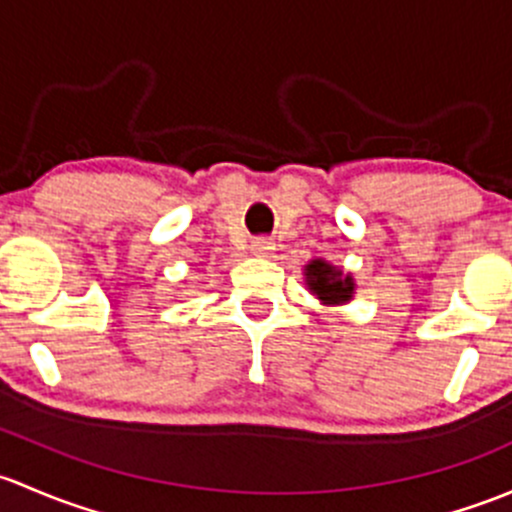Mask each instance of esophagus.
Returning <instances> with one entry per match:
<instances>
[{"label": "esophagus", "instance_id": "34e87169", "mask_svg": "<svg viewBox=\"0 0 512 512\" xmlns=\"http://www.w3.org/2000/svg\"><path fill=\"white\" fill-rule=\"evenodd\" d=\"M251 254L258 258H266L273 254V241L271 239H254L251 241Z\"/></svg>", "mask_w": 512, "mask_h": 512}]
</instances>
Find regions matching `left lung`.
Listing matches in <instances>:
<instances>
[{
  "label": "left lung",
  "instance_id": "1",
  "mask_svg": "<svg viewBox=\"0 0 512 512\" xmlns=\"http://www.w3.org/2000/svg\"><path fill=\"white\" fill-rule=\"evenodd\" d=\"M305 286L323 305H345L355 298V278L340 266H333L325 258H313L303 266Z\"/></svg>",
  "mask_w": 512,
  "mask_h": 512
}]
</instances>
